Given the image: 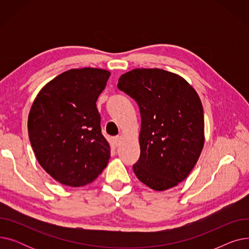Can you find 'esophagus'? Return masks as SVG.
<instances>
[{
	"label": "esophagus",
	"instance_id": "34e87169",
	"mask_svg": "<svg viewBox=\"0 0 249 249\" xmlns=\"http://www.w3.org/2000/svg\"><path fill=\"white\" fill-rule=\"evenodd\" d=\"M121 140H122V137H121V136H115V137H113V143H114V145H115L116 147L119 146L120 143H121Z\"/></svg>",
	"mask_w": 249,
	"mask_h": 249
}]
</instances>
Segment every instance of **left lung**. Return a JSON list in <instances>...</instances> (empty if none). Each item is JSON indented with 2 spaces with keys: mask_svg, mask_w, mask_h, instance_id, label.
I'll return each mask as SVG.
<instances>
[{
  "mask_svg": "<svg viewBox=\"0 0 249 249\" xmlns=\"http://www.w3.org/2000/svg\"><path fill=\"white\" fill-rule=\"evenodd\" d=\"M117 87L135 100L140 111L134 174L155 191L176 187L192 172L204 146V112L197 91L185 78L160 69L128 71Z\"/></svg>",
  "mask_w": 249,
  "mask_h": 249,
  "instance_id": "1",
  "label": "left lung"
}]
</instances>
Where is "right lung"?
<instances>
[{"label": "right lung", "instance_id": "add662e5", "mask_svg": "<svg viewBox=\"0 0 249 249\" xmlns=\"http://www.w3.org/2000/svg\"><path fill=\"white\" fill-rule=\"evenodd\" d=\"M110 71L85 68L54 77L37 95L28 117L36 159L60 184L83 187L107 166L110 145L96 102Z\"/></svg>", "mask_w": 249, "mask_h": 249}]
</instances>
